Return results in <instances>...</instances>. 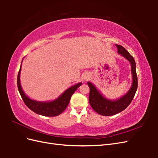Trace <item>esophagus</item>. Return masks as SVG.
Instances as JSON below:
<instances>
[{"mask_svg":"<svg viewBox=\"0 0 158 158\" xmlns=\"http://www.w3.org/2000/svg\"><path fill=\"white\" fill-rule=\"evenodd\" d=\"M87 78H88V76H84V79H87Z\"/></svg>","mask_w":158,"mask_h":158,"instance_id":"1","label":"esophagus"}]
</instances>
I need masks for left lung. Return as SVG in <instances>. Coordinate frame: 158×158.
Segmentation results:
<instances>
[{
	"label": "left lung",
	"mask_w": 158,
	"mask_h": 158,
	"mask_svg": "<svg viewBox=\"0 0 158 158\" xmlns=\"http://www.w3.org/2000/svg\"><path fill=\"white\" fill-rule=\"evenodd\" d=\"M116 46L118 53L121 54L131 64L132 85L128 92L123 97L116 101H109L102 96L92 83L88 82L89 88V102L90 106L95 112L103 116L114 115L125 110L132 101L138 88V78L135 59L123 46L119 45H116Z\"/></svg>",
	"instance_id": "obj_1"
}]
</instances>
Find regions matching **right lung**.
Listing matches in <instances>:
<instances>
[{
  "mask_svg": "<svg viewBox=\"0 0 158 158\" xmlns=\"http://www.w3.org/2000/svg\"><path fill=\"white\" fill-rule=\"evenodd\" d=\"M20 71L21 66L18 74L17 84L18 91L20 92L23 101L26 104V106L30 109H31L32 111L43 116L55 117L58 116L61 113H63L66 107L68 106L72 95L75 92V91L77 89V88L82 85V83H78L69 88L58 99L51 102H35L27 98L23 92L20 80Z\"/></svg>",
  "mask_w": 158,
  "mask_h": 158,
  "instance_id": "add662e5",
  "label": "right lung"
}]
</instances>
